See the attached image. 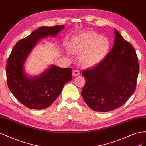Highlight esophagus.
<instances>
[{"mask_svg":"<svg viewBox=\"0 0 146 146\" xmlns=\"http://www.w3.org/2000/svg\"><path fill=\"white\" fill-rule=\"evenodd\" d=\"M80 70H77V69L73 70V76H76L80 75Z\"/></svg>","mask_w":146,"mask_h":146,"instance_id":"obj_1","label":"esophagus"}]
</instances>
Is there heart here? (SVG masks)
Masks as SVG:
<instances>
[{
    "mask_svg": "<svg viewBox=\"0 0 146 146\" xmlns=\"http://www.w3.org/2000/svg\"><path fill=\"white\" fill-rule=\"evenodd\" d=\"M72 51L80 54V61L85 67L98 65L107 55L110 48V41L92 31L85 32L76 37L70 44Z\"/></svg>",
    "mask_w": 146,
    "mask_h": 146,
    "instance_id": "obj_1",
    "label": "heart"
}]
</instances>
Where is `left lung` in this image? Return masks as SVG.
Masks as SVG:
<instances>
[{
	"label": "left lung",
	"mask_w": 146,
	"mask_h": 146,
	"mask_svg": "<svg viewBox=\"0 0 146 146\" xmlns=\"http://www.w3.org/2000/svg\"><path fill=\"white\" fill-rule=\"evenodd\" d=\"M114 44L100 63L84 70L81 95L94 111L108 112L119 108L135 91L138 59L132 45L114 29Z\"/></svg>",
	"instance_id": "1"
}]
</instances>
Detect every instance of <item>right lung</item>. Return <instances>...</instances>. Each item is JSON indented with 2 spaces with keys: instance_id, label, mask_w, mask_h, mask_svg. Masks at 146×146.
Segmentation results:
<instances>
[{
  "instance_id": "right-lung-1",
  "label": "right lung",
  "mask_w": 146,
  "mask_h": 146,
  "mask_svg": "<svg viewBox=\"0 0 146 146\" xmlns=\"http://www.w3.org/2000/svg\"><path fill=\"white\" fill-rule=\"evenodd\" d=\"M64 26L40 27L26 38L18 41L8 57L7 67L8 87L15 98L29 109L49 107L60 94L66 82L72 80V70L52 65L40 76L28 78L23 66L39 39L56 36Z\"/></svg>"
}]
</instances>
